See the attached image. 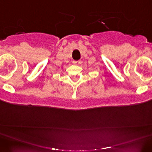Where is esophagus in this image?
Here are the masks:
<instances>
[{
  "instance_id": "1",
  "label": "esophagus",
  "mask_w": 152,
  "mask_h": 152,
  "mask_svg": "<svg viewBox=\"0 0 152 152\" xmlns=\"http://www.w3.org/2000/svg\"><path fill=\"white\" fill-rule=\"evenodd\" d=\"M73 63H74L75 64H77V65H80V64H81L82 63V62L80 60H79V61H74V62H73Z\"/></svg>"
}]
</instances>
